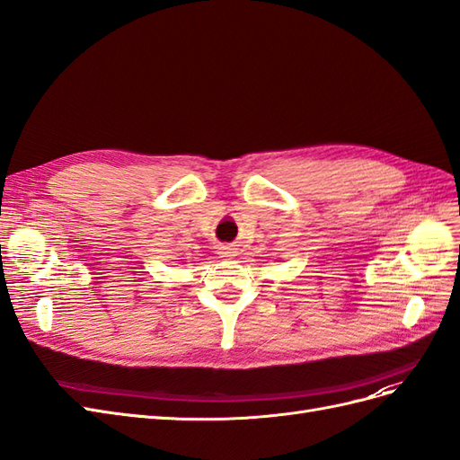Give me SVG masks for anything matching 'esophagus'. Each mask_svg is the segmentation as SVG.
<instances>
[{"label":"esophagus","instance_id":"34e87169","mask_svg":"<svg viewBox=\"0 0 460 460\" xmlns=\"http://www.w3.org/2000/svg\"><path fill=\"white\" fill-rule=\"evenodd\" d=\"M217 254H219L221 258H233V256L239 254V248L234 246V244H219Z\"/></svg>","mask_w":460,"mask_h":460}]
</instances>
